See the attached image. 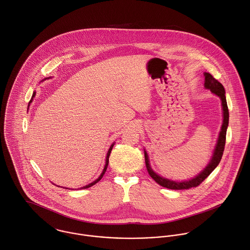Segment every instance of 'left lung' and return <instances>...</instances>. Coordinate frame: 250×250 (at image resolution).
I'll return each instance as SVG.
<instances>
[{
  "instance_id": "1",
  "label": "left lung",
  "mask_w": 250,
  "mask_h": 250,
  "mask_svg": "<svg viewBox=\"0 0 250 250\" xmlns=\"http://www.w3.org/2000/svg\"><path fill=\"white\" fill-rule=\"evenodd\" d=\"M205 76V83L204 87L208 90H210L212 94L217 96L220 100H221V105H222V113H223V122L221 125V129L218 134V138L214 147V150L212 152L211 158L208 165L200 172L197 176L194 178L188 180V181H182V182H177V181H172L166 178H163L159 176L157 173H155L151 167H150V160H149V155L147 153L146 150H144L145 153V162H146V167L149 172V175L150 177L161 187L169 188V189H175V190H180V189H188L191 188H196L198 187L200 184L208 178V176L216 168V166L219 164L223 150H224V146H225V140H226V131L229 124V111H228V106H227V101H226V97H225V90L224 87L220 82H218L216 79L212 77L211 74L208 72H204Z\"/></svg>"
}]
</instances>
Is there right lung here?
<instances>
[{
    "label": "right lung",
    "mask_w": 250,
    "mask_h": 250,
    "mask_svg": "<svg viewBox=\"0 0 250 250\" xmlns=\"http://www.w3.org/2000/svg\"><path fill=\"white\" fill-rule=\"evenodd\" d=\"M36 97V92H34V94H33V96H32V100H30V102H29V105H30V103L33 101V99ZM29 107V106H28ZM114 144H115V142L110 146V148H109V150L107 151V154H106V159H105V165H104V168H103V170H102V173L100 174V177L96 180V181H94L93 183H91V184H89V185H87V186H85V187H83V188H81L80 189H85V188H91V187H93L94 185H96L97 183H99L100 180H101V178L103 177V175H104V173L106 172V169H107V166H108V163H109V155H110V153H111V150L113 149V147H114Z\"/></svg>",
    "instance_id": "obj_1"
}]
</instances>
